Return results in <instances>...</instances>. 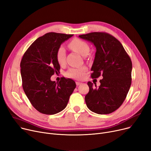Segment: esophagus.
Returning a JSON list of instances; mask_svg holds the SVG:
<instances>
[{"label":"esophagus","instance_id":"obj_1","mask_svg":"<svg viewBox=\"0 0 151 151\" xmlns=\"http://www.w3.org/2000/svg\"><path fill=\"white\" fill-rule=\"evenodd\" d=\"M82 83H80V82H76V86H79V85H80V84H81Z\"/></svg>","mask_w":151,"mask_h":151}]
</instances>
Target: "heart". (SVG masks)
<instances>
[{
	"instance_id": "1",
	"label": "heart",
	"mask_w": 151,
	"mask_h": 151,
	"mask_svg": "<svg viewBox=\"0 0 151 151\" xmlns=\"http://www.w3.org/2000/svg\"><path fill=\"white\" fill-rule=\"evenodd\" d=\"M68 46L73 51L81 54L83 56H86L88 54L90 48L88 44L80 39L75 38L71 40ZM66 51L63 46H60L56 52V60L60 65L65 63ZM86 71V67H81L79 68H70L66 73V75L70 78L81 79L84 76V73Z\"/></svg>"
}]
</instances>
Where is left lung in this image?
<instances>
[{
	"mask_svg": "<svg viewBox=\"0 0 151 151\" xmlns=\"http://www.w3.org/2000/svg\"><path fill=\"white\" fill-rule=\"evenodd\" d=\"M92 43L96 47L91 68V77L100 80L99 88H93L89 81L88 93L85 96L87 106L99 114L111 113L125 100L132 83V63L121 42L106 32H95L79 35Z\"/></svg>",
	"mask_w": 151,
	"mask_h": 151,
	"instance_id": "1",
	"label": "left lung"
}]
</instances>
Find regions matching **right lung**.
Masks as SVG:
<instances>
[{
    "mask_svg": "<svg viewBox=\"0 0 151 151\" xmlns=\"http://www.w3.org/2000/svg\"><path fill=\"white\" fill-rule=\"evenodd\" d=\"M72 34L49 32L38 38L24 54L20 67L22 85L30 102L38 111L54 114L67 106L76 88L75 82L62 78L59 83L51 77L59 72L56 52Z\"/></svg>",
    "mask_w": 151,
    "mask_h": 151,
    "instance_id": "obj_1",
    "label": "right lung"
}]
</instances>
